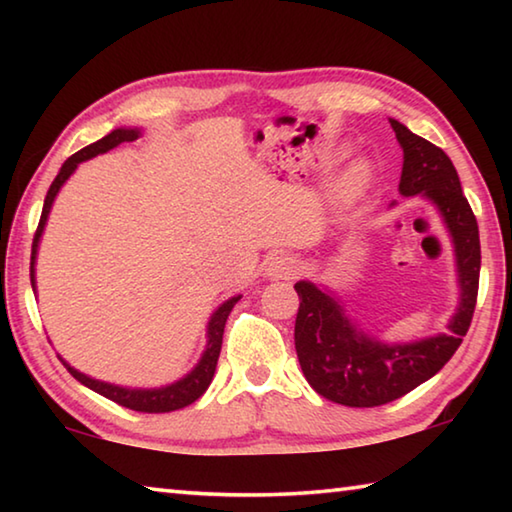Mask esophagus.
<instances>
[{"instance_id": "esophagus-1", "label": "esophagus", "mask_w": 512, "mask_h": 512, "mask_svg": "<svg viewBox=\"0 0 512 512\" xmlns=\"http://www.w3.org/2000/svg\"><path fill=\"white\" fill-rule=\"evenodd\" d=\"M298 273H300V259L284 253L271 257L264 266V275L268 280H289V277Z\"/></svg>"}]
</instances>
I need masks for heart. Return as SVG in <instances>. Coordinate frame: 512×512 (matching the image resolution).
<instances>
[{"instance_id": "obj_1", "label": "heart", "mask_w": 512, "mask_h": 512, "mask_svg": "<svg viewBox=\"0 0 512 512\" xmlns=\"http://www.w3.org/2000/svg\"><path fill=\"white\" fill-rule=\"evenodd\" d=\"M368 183H370V164L368 160L357 158L334 178L332 189L339 201H352V198L363 194V189L368 187Z\"/></svg>"}]
</instances>
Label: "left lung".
Returning <instances> with one entry per match:
<instances>
[{
  "mask_svg": "<svg viewBox=\"0 0 512 512\" xmlns=\"http://www.w3.org/2000/svg\"><path fill=\"white\" fill-rule=\"evenodd\" d=\"M391 121L402 146V196H418L436 207L452 237L458 273V307L449 332L411 343H384L345 314L341 298L314 282H296L300 296L296 318V352L309 386L325 400L370 409L411 393L454 357L472 323L479 293L481 244L479 225L461 189L452 160L443 149ZM395 205V203H393Z\"/></svg>",
  "mask_w": 512,
  "mask_h": 512,
  "instance_id": "8db88e82",
  "label": "left lung"
}]
</instances>
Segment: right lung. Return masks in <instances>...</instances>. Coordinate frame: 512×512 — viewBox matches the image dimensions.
<instances>
[{
    "label": "right lung",
    "instance_id": "1",
    "mask_svg": "<svg viewBox=\"0 0 512 512\" xmlns=\"http://www.w3.org/2000/svg\"><path fill=\"white\" fill-rule=\"evenodd\" d=\"M140 135H142L140 128H115V131H110L106 137H101V140H97L90 146H85V149H81V151H76L72 158H67L63 167H60L58 176L54 178V183H51L49 192L45 196V205H42V216H40L36 237H33V248H31V287H33V291H36V259H38V248H40V237H42V232H45L51 205H54L60 187L67 183V178L72 176L81 162L97 158V155H101V153H108L110 149H115V146L124 144V142H135ZM239 300H241V296H232L225 300L223 305H219V309H216L210 316V323H207V345L201 354V359H198L196 366L189 370L185 377H180L178 381H173V384H167V386L131 388V386L108 384V381L94 379L90 375H85V372L72 368L63 357H58V359L63 361V366L69 370V375H72L74 379H79L83 386H88L90 391L99 393L103 397H108V400L117 402L119 406H126V409L142 411V413H169V411L185 409V406L196 402L198 397L207 391V386H210L214 370H216V361H219V354H221L225 320H228L232 307H235Z\"/></svg>",
    "mask_w": 512,
    "mask_h": 512
}]
</instances>
